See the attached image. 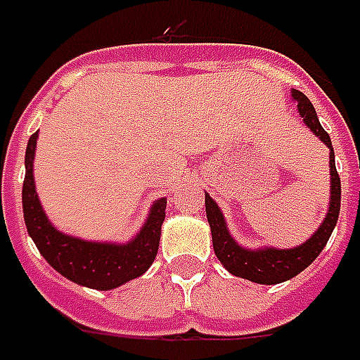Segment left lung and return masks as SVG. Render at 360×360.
I'll list each match as a JSON object with an SVG mask.
<instances>
[{
    "mask_svg": "<svg viewBox=\"0 0 360 360\" xmlns=\"http://www.w3.org/2000/svg\"><path fill=\"white\" fill-rule=\"evenodd\" d=\"M292 97L297 101V110L302 114L303 122L330 148L332 196H330L328 214L322 221L319 231L305 244L292 248V250L263 248V250L252 252V250L240 248L231 238V234L227 231V223L223 219L221 210L206 194V215L207 223L212 227V240H214L215 255L219 257V262L223 263V267L227 269L229 273H233L234 276H240V278L257 282V284H278V282L290 281L292 276L300 275L303 269L309 267L311 263L315 262L319 254L322 252V248L326 246V242H328L334 227H336L338 215H340V204H342V183H340V175L336 172L334 148H332L330 135L321 126L311 101L302 91H297V89L292 91Z\"/></svg>",
    "mask_w": 360,
    "mask_h": 360,
    "instance_id": "1",
    "label": "left lung"
}]
</instances>
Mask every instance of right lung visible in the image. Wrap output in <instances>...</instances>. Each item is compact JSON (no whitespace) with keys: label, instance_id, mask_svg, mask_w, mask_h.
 <instances>
[{"label":"right lung","instance_id":"obj_1","mask_svg":"<svg viewBox=\"0 0 360 360\" xmlns=\"http://www.w3.org/2000/svg\"><path fill=\"white\" fill-rule=\"evenodd\" d=\"M38 133H34L26 146V175L22 185L24 223L39 254L55 271L68 281L95 290H112L124 282L137 278L150 267L160 244V231L166 217V198L153 204L150 215L141 233L124 246L101 244L72 238L58 233L45 217L34 187V153Z\"/></svg>","mask_w":360,"mask_h":360}]
</instances>
